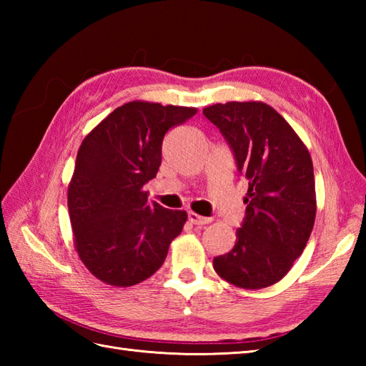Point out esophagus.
Returning a JSON list of instances; mask_svg holds the SVG:
<instances>
[{
	"instance_id": "esophagus-1",
	"label": "esophagus",
	"mask_w": 366,
	"mask_h": 366,
	"mask_svg": "<svg viewBox=\"0 0 366 366\" xmlns=\"http://www.w3.org/2000/svg\"><path fill=\"white\" fill-rule=\"evenodd\" d=\"M189 220L193 223V224H207V223H211L212 222V219L211 217H203V215H198V214H195V212H189Z\"/></svg>"
}]
</instances>
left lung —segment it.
<instances>
[{
	"mask_svg": "<svg viewBox=\"0 0 366 366\" xmlns=\"http://www.w3.org/2000/svg\"><path fill=\"white\" fill-rule=\"evenodd\" d=\"M203 114L227 139L239 174L248 182L236 244L214 258V269L239 287H267L290 272L312 234V157L283 116L262 102L217 104Z\"/></svg>",
	"mask_w": 366,
	"mask_h": 366,
	"instance_id": "8db88e82",
	"label": "left lung"
}]
</instances>
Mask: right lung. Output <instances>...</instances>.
Wrapping results in <instances>:
<instances>
[{
	"label": "right lung",
	"mask_w": 366,
	"mask_h": 366,
	"mask_svg": "<svg viewBox=\"0 0 366 366\" xmlns=\"http://www.w3.org/2000/svg\"><path fill=\"white\" fill-rule=\"evenodd\" d=\"M195 114L135 100L83 139L67 207L80 259L104 283L126 287L149 278L181 234L187 212L149 203L144 184L157 174L167 132Z\"/></svg>",
	"instance_id": "obj_1"
}]
</instances>
